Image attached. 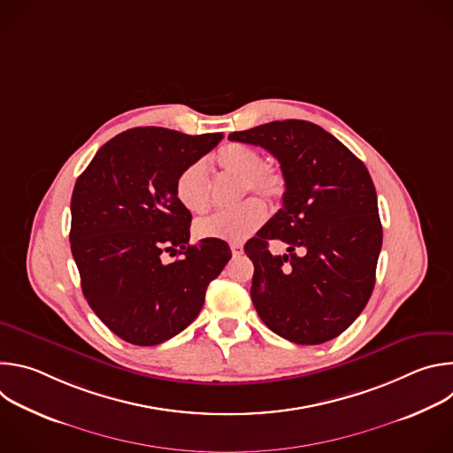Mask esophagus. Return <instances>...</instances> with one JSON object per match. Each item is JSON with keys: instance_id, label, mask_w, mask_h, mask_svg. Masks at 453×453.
Masks as SVG:
<instances>
[{"instance_id": "obj_1", "label": "esophagus", "mask_w": 453, "mask_h": 453, "mask_svg": "<svg viewBox=\"0 0 453 453\" xmlns=\"http://www.w3.org/2000/svg\"><path fill=\"white\" fill-rule=\"evenodd\" d=\"M231 252H233V256H240L243 252V245L242 243H231Z\"/></svg>"}]
</instances>
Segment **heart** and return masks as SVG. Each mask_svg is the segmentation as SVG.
<instances>
[{
    "instance_id": "heart-1",
    "label": "heart",
    "mask_w": 453,
    "mask_h": 453,
    "mask_svg": "<svg viewBox=\"0 0 453 453\" xmlns=\"http://www.w3.org/2000/svg\"><path fill=\"white\" fill-rule=\"evenodd\" d=\"M213 161L222 173L240 179V201L250 191L273 203L285 196L287 180L283 172L278 166L265 165L262 154L249 145L226 143L217 150ZM175 197L193 215H201L210 208V180L201 163H191L180 170L175 179ZM265 217L267 208L262 201L247 199L233 211L199 220L196 234L204 240L242 242L265 222Z\"/></svg>"
}]
</instances>
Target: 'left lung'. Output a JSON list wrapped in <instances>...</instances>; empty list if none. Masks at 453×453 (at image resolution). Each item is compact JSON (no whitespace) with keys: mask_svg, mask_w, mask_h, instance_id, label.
Listing matches in <instances>:
<instances>
[{"mask_svg":"<svg viewBox=\"0 0 453 453\" xmlns=\"http://www.w3.org/2000/svg\"><path fill=\"white\" fill-rule=\"evenodd\" d=\"M269 150L287 180L283 208L245 243L254 264L252 304L296 344H322L360 315L372 288L381 224L365 165L325 128L283 119L229 134ZM271 239L288 243L274 257Z\"/></svg>","mask_w":453,"mask_h":453,"instance_id":"1","label":"left lung"}]
</instances>
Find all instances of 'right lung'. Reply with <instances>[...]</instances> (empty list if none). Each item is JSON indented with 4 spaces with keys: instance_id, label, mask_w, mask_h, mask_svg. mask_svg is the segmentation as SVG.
<instances>
[{
    "instance_id": "obj_1",
    "label": "right lung",
    "mask_w": 453,
    "mask_h": 453,
    "mask_svg": "<svg viewBox=\"0 0 453 453\" xmlns=\"http://www.w3.org/2000/svg\"><path fill=\"white\" fill-rule=\"evenodd\" d=\"M220 140V133L128 128L96 152L75 182L70 242L82 292L125 342L156 346L188 328L229 262L222 240L189 243L191 213L175 197L180 170ZM165 253L181 257L165 265Z\"/></svg>"
}]
</instances>
